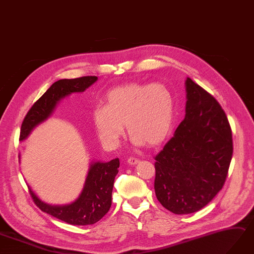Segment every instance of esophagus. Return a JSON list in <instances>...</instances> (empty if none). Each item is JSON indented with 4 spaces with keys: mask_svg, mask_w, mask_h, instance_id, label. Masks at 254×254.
Returning a JSON list of instances; mask_svg holds the SVG:
<instances>
[{
    "mask_svg": "<svg viewBox=\"0 0 254 254\" xmlns=\"http://www.w3.org/2000/svg\"><path fill=\"white\" fill-rule=\"evenodd\" d=\"M127 162L130 164V166H134V164L139 162V159L135 158V157H129V158L127 159Z\"/></svg>",
    "mask_w": 254,
    "mask_h": 254,
    "instance_id": "34e87169",
    "label": "esophagus"
}]
</instances>
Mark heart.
<instances>
[{"instance_id":"b5f03b06","label":"heart","mask_w":254,"mask_h":254,"mask_svg":"<svg viewBox=\"0 0 254 254\" xmlns=\"http://www.w3.org/2000/svg\"><path fill=\"white\" fill-rule=\"evenodd\" d=\"M175 112V97L166 84L132 82L106 95L104 107L93 112V123L98 138L109 147L119 145L124 125L135 145L156 146L172 130Z\"/></svg>"}]
</instances>
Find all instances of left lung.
I'll use <instances>...</instances> for the list:
<instances>
[{
    "mask_svg": "<svg viewBox=\"0 0 254 254\" xmlns=\"http://www.w3.org/2000/svg\"><path fill=\"white\" fill-rule=\"evenodd\" d=\"M186 115L155 157V193L176 215L202 209L227 180L233 155L232 129L212 95L186 80Z\"/></svg>",
    "mask_w": 254,
    "mask_h": 254,
    "instance_id": "left-lung-1",
    "label": "left lung"
}]
</instances>
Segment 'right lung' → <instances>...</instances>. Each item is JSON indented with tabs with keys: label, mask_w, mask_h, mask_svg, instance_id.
Listing matches in <instances>:
<instances>
[{
	"label": "right lung",
	"mask_w": 254,
	"mask_h": 254,
	"mask_svg": "<svg viewBox=\"0 0 254 254\" xmlns=\"http://www.w3.org/2000/svg\"><path fill=\"white\" fill-rule=\"evenodd\" d=\"M96 81L97 77L86 76L54 82L24 116L19 139L24 140L34 127L49 118L61 98L71 93L84 92ZM119 158L109 162L98 161L93 163L88 171L83 190L71 204L52 206L40 201L31 189L30 194L39 209L62 221L73 225L94 224L99 221L111 207L114 178L119 173Z\"/></svg>",
	"instance_id": "right-lung-1"
}]
</instances>
